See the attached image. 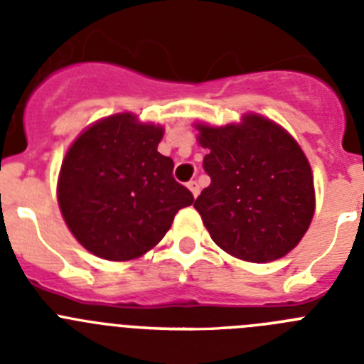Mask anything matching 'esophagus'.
<instances>
[{
  "label": "esophagus",
  "instance_id": "obj_1",
  "mask_svg": "<svg viewBox=\"0 0 364 364\" xmlns=\"http://www.w3.org/2000/svg\"><path fill=\"white\" fill-rule=\"evenodd\" d=\"M188 188H189V191L193 193V197H198V193H200V188H198L197 180H191V182H188Z\"/></svg>",
  "mask_w": 364,
  "mask_h": 364
}]
</instances>
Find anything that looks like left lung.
Listing matches in <instances>:
<instances>
[{
    "label": "left lung",
    "instance_id": "1",
    "mask_svg": "<svg viewBox=\"0 0 364 364\" xmlns=\"http://www.w3.org/2000/svg\"><path fill=\"white\" fill-rule=\"evenodd\" d=\"M195 127L198 144L210 149L204 169L211 178L195 210L213 242L257 264L290 253L315 213L314 175L297 140L255 112L237 124Z\"/></svg>",
    "mask_w": 364,
    "mask_h": 364
}]
</instances>
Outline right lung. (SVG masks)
<instances>
[{
	"label": "right lung",
	"mask_w": 364,
	"mask_h": 364,
	"mask_svg": "<svg viewBox=\"0 0 364 364\" xmlns=\"http://www.w3.org/2000/svg\"><path fill=\"white\" fill-rule=\"evenodd\" d=\"M162 125L118 112L89 125L70 144L58 176V205L87 252L105 260L138 259L169 231L176 211L193 204L159 153Z\"/></svg>",
	"instance_id": "add662e5"
}]
</instances>
